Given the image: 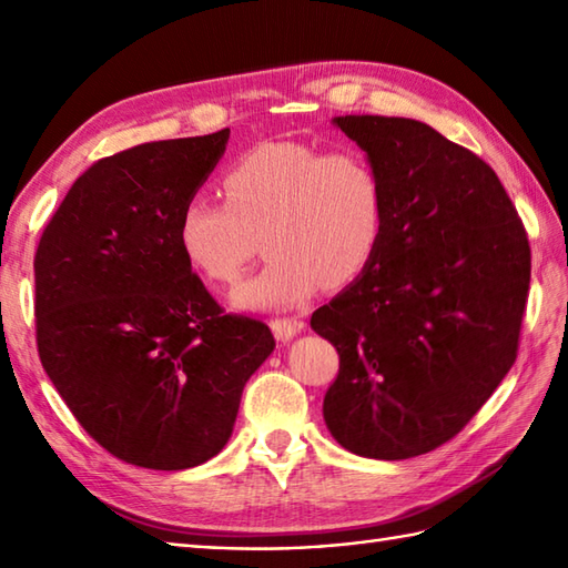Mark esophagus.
<instances>
[{
    "label": "esophagus",
    "mask_w": 568,
    "mask_h": 568,
    "mask_svg": "<svg viewBox=\"0 0 568 568\" xmlns=\"http://www.w3.org/2000/svg\"><path fill=\"white\" fill-rule=\"evenodd\" d=\"M271 329H273L277 342H291L295 334L305 329V322L297 317H275V320H271Z\"/></svg>",
    "instance_id": "1"
}]
</instances>
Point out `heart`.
<instances>
[{"label":"heart","mask_w":568,"mask_h":568,"mask_svg":"<svg viewBox=\"0 0 568 568\" xmlns=\"http://www.w3.org/2000/svg\"><path fill=\"white\" fill-rule=\"evenodd\" d=\"M224 204L190 197L178 214V246L204 281L232 285L256 239L268 258L232 300L241 310L303 305L327 281L344 287L376 258L385 190L364 151L283 139L241 153L222 175Z\"/></svg>","instance_id":"heart-1"}]
</instances>
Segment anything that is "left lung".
<instances>
[{
  "label": "left lung",
  "instance_id": "obj_1",
  "mask_svg": "<svg viewBox=\"0 0 568 568\" xmlns=\"http://www.w3.org/2000/svg\"><path fill=\"white\" fill-rule=\"evenodd\" d=\"M376 163L383 241L310 324L339 352L324 422L344 449L400 462L454 439L517 358L527 232L496 171L403 116H336Z\"/></svg>",
  "mask_w": 568,
  "mask_h": 568
}]
</instances>
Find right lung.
Instances as JSON below:
<instances>
[{
  "label": "right lung",
  "mask_w": 568,
  "mask_h": 568,
  "mask_svg": "<svg viewBox=\"0 0 568 568\" xmlns=\"http://www.w3.org/2000/svg\"><path fill=\"white\" fill-rule=\"evenodd\" d=\"M226 139L151 141L92 163L36 248L41 364L80 427L131 466L220 454L275 346L268 324L226 315L178 246V214Z\"/></svg>",
  "instance_id": "right-lung-1"
}]
</instances>
